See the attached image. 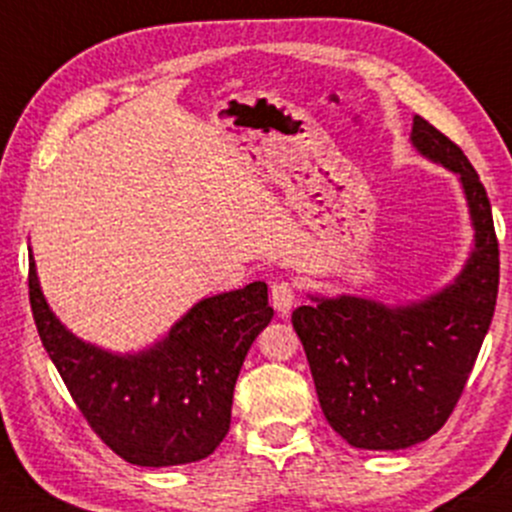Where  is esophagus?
Here are the masks:
<instances>
[{"label":"esophagus","mask_w":512,"mask_h":512,"mask_svg":"<svg viewBox=\"0 0 512 512\" xmlns=\"http://www.w3.org/2000/svg\"><path fill=\"white\" fill-rule=\"evenodd\" d=\"M269 301H272L274 311H277L279 316H286V313H289L291 308H294L296 289L289 282L272 284V291H269Z\"/></svg>","instance_id":"esophagus-1"}]
</instances>
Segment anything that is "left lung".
<instances>
[{"label":"left lung","instance_id":"left-lung-1","mask_svg":"<svg viewBox=\"0 0 512 512\" xmlns=\"http://www.w3.org/2000/svg\"><path fill=\"white\" fill-rule=\"evenodd\" d=\"M411 143L462 184L474 230L464 267L418 301L308 294L311 306L291 316L330 428L359 449L413 447L447 423L496 308L498 240L479 174L420 116Z\"/></svg>","mask_w":512,"mask_h":512}]
</instances>
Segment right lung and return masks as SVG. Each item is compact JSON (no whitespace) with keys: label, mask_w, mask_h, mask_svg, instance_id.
Wrapping results in <instances>:
<instances>
[{"label":"right lung","mask_w":512,"mask_h":512,"mask_svg":"<svg viewBox=\"0 0 512 512\" xmlns=\"http://www.w3.org/2000/svg\"><path fill=\"white\" fill-rule=\"evenodd\" d=\"M28 296L43 347L77 408L106 445L138 466L199 462L221 445L240 367L274 316L267 284L252 282L196 301L145 350L111 352L60 323L33 252Z\"/></svg>","instance_id":"obj_1"}]
</instances>
